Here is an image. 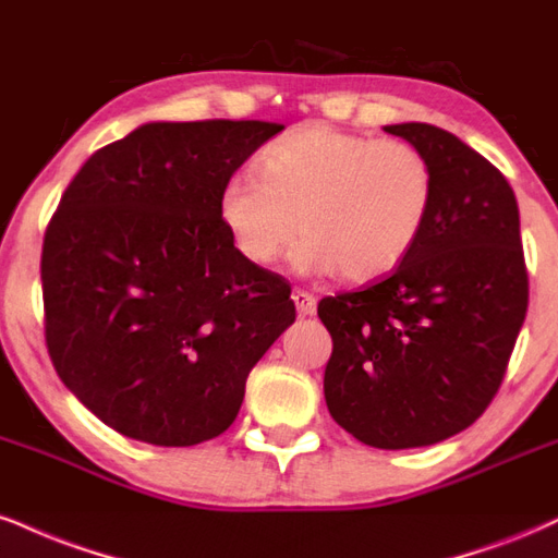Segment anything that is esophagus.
<instances>
[{
    "label": "esophagus",
    "instance_id": "34e87169",
    "mask_svg": "<svg viewBox=\"0 0 558 558\" xmlns=\"http://www.w3.org/2000/svg\"><path fill=\"white\" fill-rule=\"evenodd\" d=\"M291 299H293V304H296V312L301 314V317H308V314L317 312V299H314L308 291H301V288H296Z\"/></svg>",
    "mask_w": 558,
    "mask_h": 558
}]
</instances>
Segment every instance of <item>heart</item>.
Here are the masks:
<instances>
[{
	"instance_id": "heart-1",
	"label": "heart",
	"mask_w": 558,
	"mask_h": 558,
	"mask_svg": "<svg viewBox=\"0 0 558 558\" xmlns=\"http://www.w3.org/2000/svg\"><path fill=\"white\" fill-rule=\"evenodd\" d=\"M436 173L405 140L306 124L259 156V177L236 173L218 192V218L252 265H272L293 236L296 270H340L351 283L400 265L432 218Z\"/></svg>"
}]
</instances>
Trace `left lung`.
Listing matches in <instances>:
<instances>
[{"label": "left lung", "instance_id": "8db88e82", "mask_svg": "<svg viewBox=\"0 0 558 558\" xmlns=\"http://www.w3.org/2000/svg\"><path fill=\"white\" fill-rule=\"evenodd\" d=\"M385 130L432 160V218L387 278L322 299L317 314L332 335V418L368 447L411 449L460 434L499 392L525 322L527 270L505 173L439 126Z\"/></svg>", "mask_w": 558, "mask_h": 558}]
</instances>
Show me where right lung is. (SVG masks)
I'll return each mask as SVG.
<instances>
[{
    "label": "right lung",
    "instance_id": "add662e5",
    "mask_svg": "<svg viewBox=\"0 0 558 558\" xmlns=\"http://www.w3.org/2000/svg\"><path fill=\"white\" fill-rule=\"evenodd\" d=\"M272 122H150L100 147L44 236L46 348L106 426L192 447L239 415L246 377L296 319L286 278L252 265L218 192Z\"/></svg>",
    "mask_w": 558,
    "mask_h": 558
}]
</instances>
